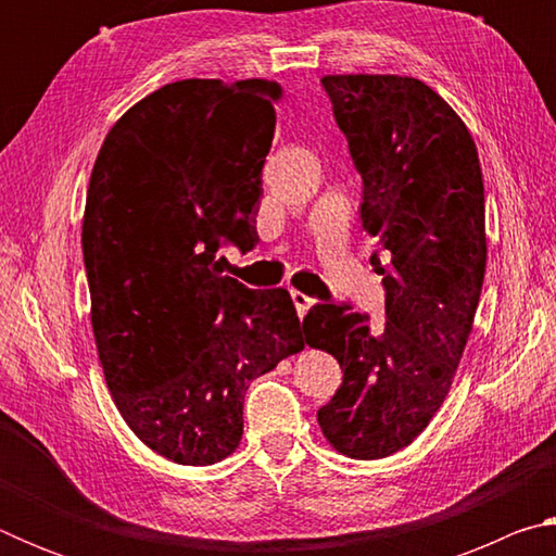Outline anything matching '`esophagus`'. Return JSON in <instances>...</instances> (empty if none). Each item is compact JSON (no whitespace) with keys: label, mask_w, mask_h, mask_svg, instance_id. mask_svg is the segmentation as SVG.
<instances>
[{"label":"esophagus","mask_w":556,"mask_h":556,"mask_svg":"<svg viewBox=\"0 0 556 556\" xmlns=\"http://www.w3.org/2000/svg\"><path fill=\"white\" fill-rule=\"evenodd\" d=\"M289 294H291V301H294V306H296L299 316H304V314L308 312V308H312V306L316 304V301H314L312 296H306L304 291H296V289H291Z\"/></svg>","instance_id":"34e87169"}]
</instances>
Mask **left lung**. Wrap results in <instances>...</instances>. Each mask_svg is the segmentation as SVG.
<instances>
[{"instance_id": "obj_1", "label": "left lung", "mask_w": 556, "mask_h": 556, "mask_svg": "<svg viewBox=\"0 0 556 556\" xmlns=\"http://www.w3.org/2000/svg\"><path fill=\"white\" fill-rule=\"evenodd\" d=\"M336 125L363 178V230L378 240L384 324L351 304H316L312 348L331 353L343 382L318 409L336 451L384 458L409 446L454 382L485 275V193L473 137L417 78L326 75Z\"/></svg>"}]
</instances>
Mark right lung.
Returning a JSON list of instances; mask_svg holds the SVG:
<instances>
[{"label": "right lung", "mask_w": 556, "mask_h": 556, "mask_svg": "<svg viewBox=\"0 0 556 556\" xmlns=\"http://www.w3.org/2000/svg\"><path fill=\"white\" fill-rule=\"evenodd\" d=\"M281 88L176 80L102 142L83 218L92 333L127 427L159 456L211 466L242 439L250 382L304 348L287 289L225 277L252 250Z\"/></svg>", "instance_id": "add662e5"}]
</instances>
